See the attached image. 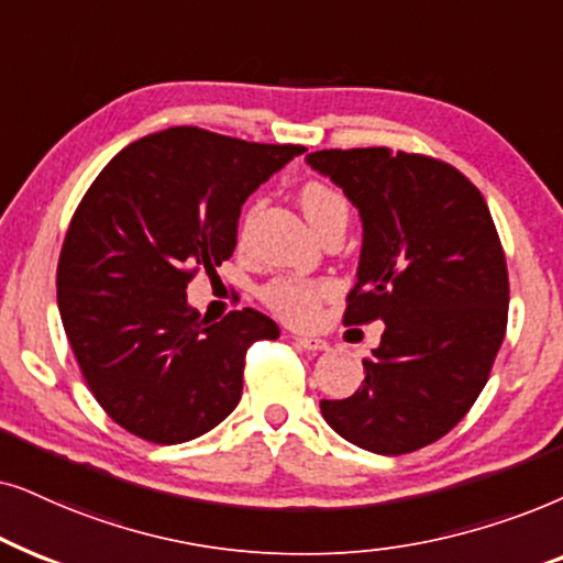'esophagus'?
Wrapping results in <instances>:
<instances>
[{
  "instance_id": "34e87169",
  "label": "esophagus",
  "mask_w": 563,
  "mask_h": 563,
  "mask_svg": "<svg viewBox=\"0 0 563 563\" xmlns=\"http://www.w3.org/2000/svg\"><path fill=\"white\" fill-rule=\"evenodd\" d=\"M294 342H296L301 350H309V352L329 350V342L321 340V336H294Z\"/></svg>"
}]
</instances>
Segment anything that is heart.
Listing matches in <instances>:
<instances>
[{"label": "heart", "instance_id": "obj_1", "mask_svg": "<svg viewBox=\"0 0 563 563\" xmlns=\"http://www.w3.org/2000/svg\"><path fill=\"white\" fill-rule=\"evenodd\" d=\"M306 219L317 234H321L329 223L347 221V203L334 187L324 183H309L298 192ZM334 294L329 280H309V277H277L262 288V301L275 317L294 327H311L319 319L321 303Z\"/></svg>", "mask_w": 563, "mask_h": 563}]
</instances>
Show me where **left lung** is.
<instances>
[{"label": "left lung", "instance_id": "8db88e82", "mask_svg": "<svg viewBox=\"0 0 563 563\" xmlns=\"http://www.w3.org/2000/svg\"><path fill=\"white\" fill-rule=\"evenodd\" d=\"M306 164L363 223L344 324L384 321L365 380L321 417L363 451L401 455L451 432L476 401L507 327V262L482 192L430 156L324 148Z\"/></svg>", "mask_w": 563, "mask_h": 563}]
</instances>
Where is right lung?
<instances>
[{
  "instance_id": "obj_1",
  "label": "right lung",
  "mask_w": 563,
  "mask_h": 563,
  "mask_svg": "<svg viewBox=\"0 0 563 563\" xmlns=\"http://www.w3.org/2000/svg\"><path fill=\"white\" fill-rule=\"evenodd\" d=\"M303 152L179 125L133 141L97 175L56 288L89 391L120 427L177 445L234 411L246 350L280 329L254 309L211 324L185 290L195 269L231 257L244 200Z\"/></svg>"
}]
</instances>
